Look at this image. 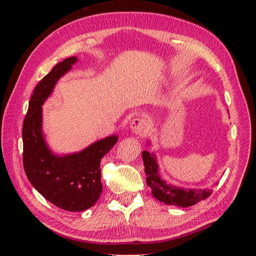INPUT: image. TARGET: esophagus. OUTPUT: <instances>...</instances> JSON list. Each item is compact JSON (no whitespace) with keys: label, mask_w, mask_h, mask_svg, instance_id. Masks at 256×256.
<instances>
[{"label":"esophagus","mask_w":256,"mask_h":256,"mask_svg":"<svg viewBox=\"0 0 256 256\" xmlns=\"http://www.w3.org/2000/svg\"><path fill=\"white\" fill-rule=\"evenodd\" d=\"M130 128L136 134L143 136L150 128V122L144 118H138L130 122Z\"/></svg>","instance_id":"34e87169"}]
</instances>
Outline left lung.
I'll list each match as a JSON object with an SVG mask.
<instances>
[{"mask_svg":"<svg viewBox=\"0 0 256 256\" xmlns=\"http://www.w3.org/2000/svg\"><path fill=\"white\" fill-rule=\"evenodd\" d=\"M142 157L145 166V174L147 175L146 182L152 188V196L160 202L168 205L189 207L207 198L212 193V189L188 190L168 184L166 182L160 180L158 166L154 154L143 150Z\"/></svg>","mask_w":256,"mask_h":256,"instance_id":"1","label":"left lung"}]
</instances>
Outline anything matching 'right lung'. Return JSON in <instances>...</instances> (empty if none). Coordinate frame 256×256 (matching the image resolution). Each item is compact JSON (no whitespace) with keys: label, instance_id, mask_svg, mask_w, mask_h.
<instances>
[{"label":"right lung","instance_id":"1","mask_svg":"<svg viewBox=\"0 0 256 256\" xmlns=\"http://www.w3.org/2000/svg\"><path fill=\"white\" fill-rule=\"evenodd\" d=\"M76 60L72 56L60 62L36 85L22 127L23 168L30 182L46 200L68 212L86 210L97 202L102 191L100 161L118 142L112 136L64 157L54 156L46 145L42 104Z\"/></svg>","mask_w":256,"mask_h":256}]
</instances>
